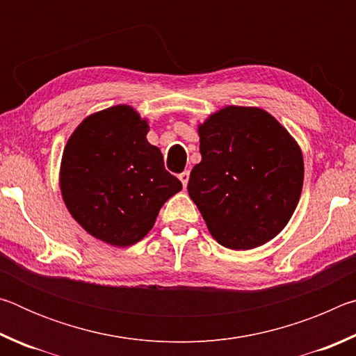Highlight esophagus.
<instances>
[{
  "instance_id": "esophagus-1",
  "label": "esophagus",
  "mask_w": 356,
  "mask_h": 356,
  "mask_svg": "<svg viewBox=\"0 0 356 356\" xmlns=\"http://www.w3.org/2000/svg\"><path fill=\"white\" fill-rule=\"evenodd\" d=\"M179 179H180V182H182L184 188H186V185H188V180H190V172L184 171L182 174H179Z\"/></svg>"
}]
</instances>
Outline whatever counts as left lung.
Here are the masks:
<instances>
[{
    "label": "left lung",
    "instance_id": "left-lung-1",
    "mask_svg": "<svg viewBox=\"0 0 356 356\" xmlns=\"http://www.w3.org/2000/svg\"><path fill=\"white\" fill-rule=\"evenodd\" d=\"M201 161L188 195L209 232L231 250H252L286 227L303 188V154L272 114L229 105L197 125Z\"/></svg>",
    "mask_w": 356,
    "mask_h": 356
}]
</instances>
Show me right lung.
<instances>
[{
  "instance_id": "right-lung-1",
  "label": "right lung",
  "mask_w": 356,
  "mask_h": 356,
  "mask_svg": "<svg viewBox=\"0 0 356 356\" xmlns=\"http://www.w3.org/2000/svg\"><path fill=\"white\" fill-rule=\"evenodd\" d=\"M149 122L130 105L89 114L65 144L59 186L65 207L89 236L111 246L135 245L163 204L182 190L147 141Z\"/></svg>"
}]
</instances>
